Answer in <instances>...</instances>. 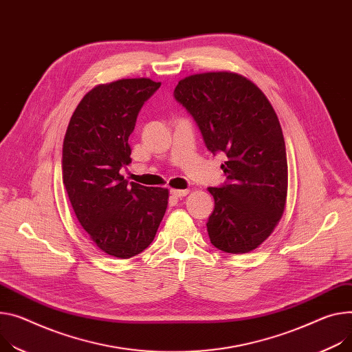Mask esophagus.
<instances>
[{"label": "esophagus", "mask_w": 352, "mask_h": 352, "mask_svg": "<svg viewBox=\"0 0 352 352\" xmlns=\"http://www.w3.org/2000/svg\"><path fill=\"white\" fill-rule=\"evenodd\" d=\"M170 195L176 199H182L188 195V190H176V188H173V190H170Z\"/></svg>", "instance_id": "obj_1"}]
</instances>
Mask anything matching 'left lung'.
I'll list each match as a JSON object with an SVG mask.
<instances>
[{
	"instance_id": "left-lung-1",
	"label": "left lung",
	"mask_w": 352,
	"mask_h": 352,
	"mask_svg": "<svg viewBox=\"0 0 352 352\" xmlns=\"http://www.w3.org/2000/svg\"><path fill=\"white\" fill-rule=\"evenodd\" d=\"M175 98L197 122L206 146L224 152L227 182L208 187L211 244L228 254L258 248L280 221L287 197V159L280 122L261 89L231 72L182 78Z\"/></svg>"
}]
</instances>
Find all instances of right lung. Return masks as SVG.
I'll return each instance as SVG.
<instances>
[{"label":"right lung","instance_id":"add662e5","mask_svg":"<svg viewBox=\"0 0 352 352\" xmlns=\"http://www.w3.org/2000/svg\"><path fill=\"white\" fill-rule=\"evenodd\" d=\"M160 87L146 77L98 85L78 102L63 141V184L76 217L107 255L128 259L153 241L169 190L128 183L129 135L144 102Z\"/></svg>","mask_w":352,"mask_h":352}]
</instances>
